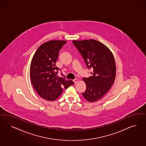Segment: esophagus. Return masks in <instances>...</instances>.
Wrapping results in <instances>:
<instances>
[{
  "label": "esophagus",
  "mask_w": 146,
  "mask_h": 146,
  "mask_svg": "<svg viewBox=\"0 0 146 146\" xmlns=\"http://www.w3.org/2000/svg\"><path fill=\"white\" fill-rule=\"evenodd\" d=\"M73 81L74 82V83H75V84H76L77 83V82H78V80L77 79V78H75V79H74Z\"/></svg>",
  "instance_id": "esophagus-1"
}]
</instances>
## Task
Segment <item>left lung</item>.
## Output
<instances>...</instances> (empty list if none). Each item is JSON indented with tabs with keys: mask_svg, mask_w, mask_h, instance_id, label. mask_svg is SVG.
<instances>
[{
	"mask_svg": "<svg viewBox=\"0 0 146 146\" xmlns=\"http://www.w3.org/2000/svg\"><path fill=\"white\" fill-rule=\"evenodd\" d=\"M92 76L83 78L86 88L82 94L90 102L102 98L110 89L115 78L116 67L113 54L102 43L94 40L72 41Z\"/></svg>",
	"mask_w": 146,
	"mask_h": 146,
	"instance_id": "left-lung-1",
	"label": "left lung"
}]
</instances>
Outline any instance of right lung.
<instances>
[{"label": "right lung", "instance_id": "1", "mask_svg": "<svg viewBox=\"0 0 146 146\" xmlns=\"http://www.w3.org/2000/svg\"><path fill=\"white\" fill-rule=\"evenodd\" d=\"M66 41L51 40L43 43L34 54L30 66V77L34 89L43 99L53 101L74 82L57 75L56 62Z\"/></svg>", "mask_w": 146, "mask_h": 146}]
</instances>
